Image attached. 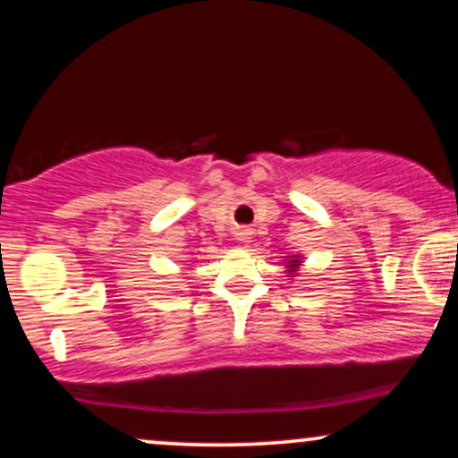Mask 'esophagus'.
<instances>
[{"label": "esophagus", "instance_id": "esophagus-1", "mask_svg": "<svg viewBox=\"0 0 458 458\" xmlns=\"http://www.w3.org/2000/svg\"><path fill=\"white\" fill-rule=\"evenodd\" d=\"M250 239H251V230L250 228H239V230H236V241H239V243L247 245V243H250Z\"/></svg>", "mask_w": 458, "mask_h": 458}]
</instances>
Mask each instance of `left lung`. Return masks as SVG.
<instances>
[{
    "label": "left lung",
    "mask_w": 458,
    "mask_h": 458,
    "mask_svg": "<svg viewBox=\"0 0 458 458\" xmlns=\"http://www.w3.org/2000/svg\"><path fill=\"white\" fill-rule=\"evenodd\" d=\"M301 256L299 254H295V256H286V273H288V277H295V273L299 271V267H301Z\"/></svg>",
    "instance_id": "1"
}]
</instances>
